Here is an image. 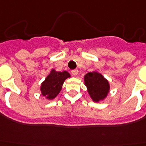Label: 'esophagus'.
Returning <instances> with one entry per match:
<instances>
[{
  "instance_id": "obj_1",
  "label": "esophagus",
  "mask_w": 146,
  "mask_h": 146,
  "mask_svg": "<svg viewBox=\"0 0 146 146\" xmlns=\"http://www.w3.org/2000/svg\"><path fill=\"white\" fill-rule=\"evenodd\" d=\"M71 73L73 75V76H77L78 73V70L77 69L73 70L71 71Z\"/></svg>"
}]
</instances>
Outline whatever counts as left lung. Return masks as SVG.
Here are the masks:
<instances>
[{"label":"left lung","instance_id":"left-lung-1","mask_svg":"<svg viewBox=\"0 0 146 146\" xmlns=\"http://www.w3.org/2000/svg\"><path fill=\"white\" fill-rule=\"evenodd\" d=\"M84 82L93 101L98 102L106 97L110 90V85L102 75L97 72L87 73L84 76Z\"/></svg>","mask_w":146,"mask_h":146}]
</instances>
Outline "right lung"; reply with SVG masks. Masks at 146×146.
I'll return each instance as SVG.
<instances>
[{
    "label": "right lung",
    "instance_id": "1",
    "mask_svg": "<svg viewBox=\"0 0 146 146\" xmlns=\"http://www.w3.org/2000/svg\"><path fill=\"white\" fill-rule=\"evenodd\" d=\"M70 76V75L67 71L56 72L52 70L50 74L42 84L40 88L42 95L45 96L48 99H54L62 90L64 80Z\"/></svg>",
    "mask_w": 146,
    "mask_h": 146
}]
</instances>
